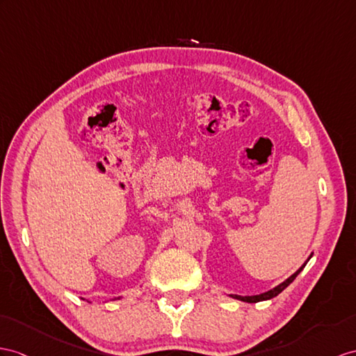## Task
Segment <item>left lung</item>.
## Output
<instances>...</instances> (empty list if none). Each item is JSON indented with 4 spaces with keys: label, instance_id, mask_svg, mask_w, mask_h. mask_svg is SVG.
Here are the masks:
<instances>
[{
    "label": "left lung",
    "instance_id": "8db88e82",
    "mask_svg": "<svg viewBox=\"0 0 356 356\" xmlns=\"http://www.w3.org/2000/svg\"><path fill=\"white\" fill-rule=\"evenodd\" d=\"M309 259V258H308ZM307 264V263H305ZM305 264H303L298 272H294L290 278H287L285 280L282 284H280V285H276L275 289H272V290H268V291H266V293H261V294H255V296H238V294H229L231 298H234V299H238V300H243V302H249V303H255V302H261V300H268V299H272V298H275V296H278V294L284 290V289H287L289 285L294 281V278H296V276L302 272V268L305 267Z\"/></svg>",
    "mask_w": 356,
    "mask_h": 356
}]
</instances>
